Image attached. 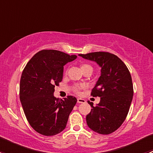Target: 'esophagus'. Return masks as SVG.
I'll return each mask as SVG.
<instances>
[{
    "label": "esophagus",
    "instance_id": "34e87169",
    "mask_svg": "<svg viewBox=\"0 0 153 153\" xmlns=\"http://www.w3.org/2000/svg\"><path fill=\"white\" fill-rule=\"evenodd\" d=\"M85 100L83 99V98H78L77 99V102L78 103V104H81V103H84L85 102Z\"/></svg>",
    "mask_w": 153,
    "mask_h": 153
}]
</instances>
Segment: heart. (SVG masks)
Instances as JSON below:
<instances>
[{"instance_id":"b5f03b06","label":"heart","mask_w":153,"mask_h":153,"mask_svg":"<svg viewBox=\"0 0 153 153\" xmlns=\"http://www.w3.org/2000/svg\"><path fill=\"white\" fill-rule=\"evenodd\" d=\"M89 68L92 69V67H91L90 65H89V64H82V65H81V69L82 71H84V69H89ZM82 87H83V86H79V85L75 86H74V91H75L76 93H79L80 89H81Z\"/></svg>"}]
</instances>
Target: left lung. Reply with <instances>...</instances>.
<instances>
[{"label": "left lung", "instance_id": "8db88e82", "mask_svg": "<svg viewBox=\"0 0 153 153\" xmlns=\"http://www.w3.org/2000/svg\"><path fill=\"white\" fill-rule=\"evenodd\" d=\"M79 56L101 68V76L91 93L101 100L95 106L87 101L92 109L86 115V124L99 134L112 133L124 123L132 101L133 86L129 69L118 56L109 52H95Z\"/></svg>", "mask_w": 153, "mask_h": 153}]
</instances>
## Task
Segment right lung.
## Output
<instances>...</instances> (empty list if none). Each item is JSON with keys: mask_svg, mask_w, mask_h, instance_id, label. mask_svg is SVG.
I'll return each mask as SVG.
<instances>
[{"mask_svg": "<svg viewBox=\"0 0 153 153\" xmlns=\"http://www.w3.org/2000/svg\"><path fill=\"white\" fill-rule=\"evenodd\" d=\"M54 49H44L27 63L20 81V100L30 126L38 133L52 136L62 132L76 104L75 97L64 100L54 96L55 86L61 82L64 66L76 59Z\"/></svg>", "mask_w": 153, "mask_h": 153, "instance_id": "add662e5", "label": "right lung"}]
</instances>
